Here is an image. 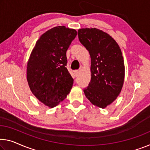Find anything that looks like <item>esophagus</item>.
Wrapping results in <instances>:
<instances>
[{"label":"esophagus","mask_w":150,"mask_h":150,"mask_svg":"<svg viewBox=\"0 0 150 150\" xmlns=\"http://www.w3.org/2000/svg\"><path fill=\"white\" fill-rule=\"evenodd\" d=\"M74 74H75V76H78V75H79V74H80V70H75L74 71Z\"/></svg>","instance_id":"esophagus-1"}]
</instances>
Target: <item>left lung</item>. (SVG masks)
<instances>
[{
  "label": "left lung",
  "mask_w": 150,
  "mask_h": 150,
  "mask_svg": "<svg viewBox=\"0 0 150 150\" xmlns=\"http://www.w3.org/2000/svg\"><path fill=\"white\" fill-rule=\"evenodd\" d=\"M80 43L91 59V80L84 90L92 104L105 109L116 100L123 88L125 65L121 50L113 38L96 28L78 29Z\"/></svg>",
  "instance_id": "left-lung-1"
}]
</instances>
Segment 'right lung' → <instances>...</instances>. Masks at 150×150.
Returning <instances> with one entry per match:
<instances>
[{"instance_id":"1","label":"right lung","mask_w":150,"mask_h":150,"mask_svg":"<svg viewBox=\"0 0 150 150\" xmlns=\"http://www.w3.org/2000/svg\"><path fill=\"white\" fill-rule=\"evenodd\" d=\"M77 35L74 29L57 26L48 30L37 41L27 64L30 90L50 108L66 98L74 79L66 68V51Z\"/></svg>"}]
</instances>
